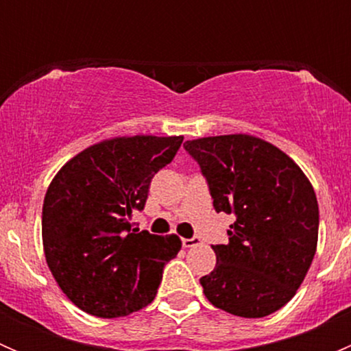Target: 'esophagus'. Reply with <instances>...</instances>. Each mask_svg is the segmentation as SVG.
<instances>
[{"instance_id": "esophagus-1", "label": "esophagus", "mask_w": 351, "mask_h": 351, "mask_svg": "<svg viewBox=\"0 0 351 351\" xmlns=\"http://www.w3.org/2000/svg\"><path fill=\"white\" fill-rule=\"evenodd\" d=\"M182 244L183 247H195V246H200L202 241L198 238H190V239H182Z\"/></svg>"}]
</instances>
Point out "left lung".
<instances>
[{
	"mask_svg": "<svg viewBox=\"0 0 351 351\" xmlns=\"http://www.w3.org/2000/svg\"><path fill=\"white\" fill-rule=\"evenodd\" d=\"M205 176L214 208L234 217L229 243L200 278L212 306L241 317L284 307L316 254L319 207L313 185L284 151L247 134L186 141Z\"/></svg>",
	"mask_w": 351,
	"mask_h": 351,
	"instance_id": "left-lung-1",
	"label": "left lung"
}]
</instances>
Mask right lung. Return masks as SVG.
Listing matches in <instances>:
<instances>
[{
    "instance_id": "1",
    "label": "right lung",
    "mask_w": 351,
    "mask_h": 351,
    "mask_svg": "<svg viewBox=\"0 0 351 351\" xmlns=\"http://www.w3.org/2000/svg\"><path fill=\"white\" fill-rule=\"evenodd\" d=\"M183 136L113 137L81 151L49 185L42 207L45 260L67 299L97 317L127 316L154 300L176 234L132 228L156 173Z\"/></svg>"
}]
</instances>
